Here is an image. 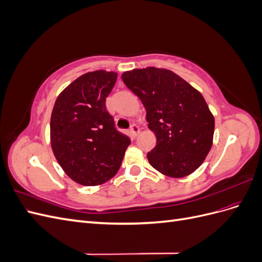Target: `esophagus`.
<instances>
[{"label": "esophagus", "instance_id": "1", "mask_svg": "<svg viewBox=\"0 0 262 262\" xmlns=\"http://www.w3.org/2000/svg\"><path fill=\"white\" fill-rule=\"evenodd\" d=\"M130 133H131V136H132V137H137L138 134L140 133V128H139V125H137V124H132V125L130 126Z\"/></svg>", "mask_w": 262, "mask_h": 262}]
</instances>
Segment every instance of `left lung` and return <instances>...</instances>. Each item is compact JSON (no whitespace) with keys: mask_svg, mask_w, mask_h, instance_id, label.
<instances>
[{"mask_svg":"<svg viewBox=\"0 0 262 262\" xmlns=\"http://www.w3.org/2000/svg\"><path fill=\"white\" fill-rule=\"evenodd\" d=\"M121 77L145 107L156 136L147 153L152 167L173 178L193 172L209 154L214 134V117L202 95L166 69H136Z\"/></svg>","mask_w":262,"mask_h":262,"instance_id":"obj_1","label":"left lung"}]
</instances>
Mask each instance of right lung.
Segmentation results:
<instances>
[{"label": "right lung", "mask_w": 262, "mask_h": 262, "mask_svg": "<svg viewBox=\"0 0 262 262\" xmlns=\"http://www.w3.org/2000/svg\"><path fill=\"white\" fill-rule=\"evenodd\" d=\"M117 73H86L55 100L50 121L53 154L67 175L77 184L97 186L120 168L129 137L118 131L106 108Z\"/></svg>", "instance_id": "obj_1"}]
</instances>
